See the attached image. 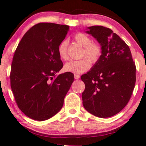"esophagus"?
<instances>
[{"label": "esophagus", "mask_w": 146, "mask_h": 146, "mask_svg": "<svg viewBox=\"0 0 146 146\" xmlns=\"http://www.w3.org/2000/svg\"><path fill=\"white\" fill-rule=\"evenodd\" d=\"M74 77H75V79H79L80 78V75H77V74H75V75H74Z\"/></svg>", "instance_id": "34e87169"}]
</instances>
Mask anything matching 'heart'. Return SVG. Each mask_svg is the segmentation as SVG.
<instances>
[{"mask_svg":"<svg viewBox=\"0 0 146 146\" xmlns=\"http://www.w3.org/2000/svg\"><path fill=\"white\" fill-rule=\"evenodd\" d=\"M74 40L82 47L81 57H85L79 60H71L64 66V69L67 72L80 74L85 72L90 68L92 64H96L102 55V47L97 42H92V39L83 33H77L73 36ZM68 42L64 40L58 46V53L60 59L68 60L67 53Z\"/></svg>","mask_w":146,"mask_h":146,"instance_id":"1","label":"heart"}]
</instances>
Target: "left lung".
Instances as JSON below:
<instances>
[{
  "label": "left lung",
  "instance_id": "8db88e82",
  "mask_svg": "<svg viewBox=\"0 0 146 146\" xmlns=\"http://www.w3.org/2000/svg\"><path fill=\"white\" fill-rule=\"evenodd\" d=\"M86 31L102 47L100 59L81 76L85 84L82 94L85 110L106 118L120 112L130 100L136 82V66L129 46L111 29L100 25Z\"/></svg>",
  "mask_w": 146,
  "mask_h": 146
}]
</instances>
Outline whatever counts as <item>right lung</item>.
<instances>
[{
	"label": "right lung",
	"instance_id": "1",
	"mask_svg": "<svg viewBox=\"0 0 146 146\" xmlns=\"http://www.w3.org/2000/svg\"><path fill=\"white\" fill-rule=\"evenodd\" d=\"M69 26L52 23L35 25L15 51L11 66L10 86L17 106L26 116L47 120L64 105L74 75L64 73L58 46L66 38Z\"/></svg>",
	"mask_w": 146,
	"mask_h": 146
}]
</instances>
